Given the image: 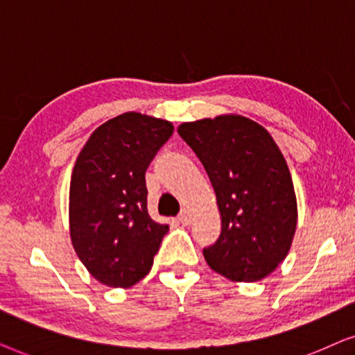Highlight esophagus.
Here are the masks:
<instances>
[{
	"instance_id": "obj_1",
	"label": "esophagus",
	"mask_w": 355,
	"mask_h": 355,
	"mask_svg": "<svg viewBox=\"0 0 355 355\" xmlns=\"http://www.w3.org/2000/svg\"><path fill=\"white\" fill-rule=\"evenodd\" d=\"M178 222H180V224H183V225H188L191 222V216H190V212H188L187 209H183L180 214H178Z\"/></svg>"
}]
</instances>
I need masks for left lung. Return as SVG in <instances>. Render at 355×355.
<instances>
[{
    "mask_svg": "<svg viewBox=\"0 0 355 355\" xmlns=\"http://www.w3.org/2000/svg\"><path fill=\"white\" fill-rule=\"evenodd\" d=\"M178 135L201 160L220 211V235L202 250L207 264L227 279H263L284 261L297 225L279 148L261 125L239 115L183 123Z\"/></svg>",
    "mask_w": 355,
    "mask_h": 355,
    "instance_id": "left-lung-1",
    "label": "left lung"
}]
</instances>
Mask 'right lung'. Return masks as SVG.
Returning <instances> with one entry per match:
<instances>
[{"mask_svg": "<svg viewBox=\"0 0 355 355\" xmlns=\"http://www.w3.org/2000/svg\"><path fill=\"white\" fill-rule=\"evenodd\" d=\"M172 133V123L123 113L98 126L78 155L69 187L71 240L102 284L130 287L153 268L168 225L149 217L146 168Z\"/></svg>", "mask_w": 355, "mask_h": 355, "instance_id": "add662e5", "label": "right lung"}]
</instances>
